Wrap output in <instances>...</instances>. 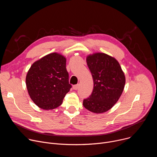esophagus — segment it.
I'll return each instance as SVG.
<instances>
[{
    "instance_id": "obj_1",
    "label": "esophagus",
    "mask_w": 157,
    "mask_h": 157,
    "mask_svg": "<svg viewBox=\"0 0 157 157\" xmlns=\"http://www.w3.org/2000/svg\"><path fill=\"white\" fill-rule=\"evenodd\" d=\"M79 85L78 84L73 86V89H75V90H77V89L79 88Z\"/></svg>"
}]
</instances>
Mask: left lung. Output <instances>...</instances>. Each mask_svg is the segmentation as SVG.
<instances>
[{"label": "left lung", "mask_w": 157, "mask_h": 157, "mask_svg": "<svg viewBox=\"0 0 157 157\" xmlns=\"http://www.w3.org/2000/svg\"><path fill=\"white\" fill-rule=\"evenodd\" d=\"M86 62L94 87L91 95L84 99L83 106L96 114L105 113L116 104L124 91V73L117 60L105 53L89 55Z\"/></svg>", "instance_id": "obj_1"}]
</instances>
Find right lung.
I'll list each match as a JSON object with an SVG mask.
<instances>
[{
	"label": "right lung",
	"instance_id": "obj_1",
	"mask_svg": "<svg viewBox=\"0 0 157 157\" xmlns=\"http://www.w3.org/2000/svg\"><path fill=\"white\" fill-rule=\"evenodd\" d=\"M66 58L50 53L34 62L27 72L26 86L33 102L44 110H52L63 102L71 85L66 68Z\"/></svg>",
	"mask_w": 157,
	"mask_h": 157
}]
</instances>
